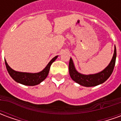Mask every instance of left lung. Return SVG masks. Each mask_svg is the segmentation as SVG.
<instances>
[{"instance_id":"8db88e82","label":"left lung","mask_w":121,"mask_h":121,"mask_svg":"<svg viewBox=\"0 0 121 121\" xmlns=\"http://www.w3.org/2000/svg\"><path fill=\"white\" fill-rule=\"evenodd\" d=\"M116 56H117V52H116V48L115 46L114 54L109 65L101 72L93 74H89V75L82 74L76 71L74 65L73 60L70 58L69 63V74L71 78L74 81L81 86L85 87H93L98 86L99 84L104 83L111 76L114 69Z\"/></svg>"}]
</instances>
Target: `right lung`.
<instances>
[{
  "label": "right lung",
  "mask_w": 121,
  "mask_h": 121,
  "mask_svg": "<svg viewBox=\"0 0 121 121\" xmlns=\"http://www.w3.org/2000/svg\"><path fill=\"white\" fill-rule=\"evenodd\" d=\"M57 58H58V56L53 58L42 71H41L39 73H22V72L14 71L8 65L6 60H5V64H6V67L8 73L15 81L20 84L25 85V86H35V85L40 84L47 78L50 71V66Z\"/></svg>",
  "instance_id": "right-lung-1"
}]
</instances>
